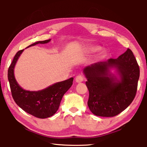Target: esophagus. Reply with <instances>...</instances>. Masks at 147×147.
Returning a JSON list of instances; mask_svg holds the SVG:
<instances>
[{
    "label": "esophagus",
    "instance_id": "esophagus-1",
    "mask_svg": "<svg viewBox=\"0 0 147 147\" xmlns=\"http://www.w3.org/2000/svg\"><path fill=\"white\" fill-rule=\"evenodd\" d=\"M84 80H85V77H84V76L82 75V74H79V75L76 76L75 78V81L77 83L82 82Z\"/></svg>",
    "mask_w": 147,
    "mask_h": 147
}]
</instances>
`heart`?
<instances>
[{
    "mask_svg": "<svg viewBox=\"0 0 147 147\" xmlns=\"http://www.w3.org/2000/svg\"><path fill=\"white\" fill-rule=\"evenodd\" d=\"M100 49V47H99L98 46H90V47H88V51L90 52L93 53L98 51Z\"/></svg>",
    "mask_w": 147,
    "mask_h": 147,
    "instance_id": "b5f03b06",
    "label": "heart"
}]
</instances>
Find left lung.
<instances>
[{
    "mask_svg": "<svg viewBox=\"0 0 147 147\" xmlns=\"http://www.w3.org/2000/svg\"><path fill=\"white\" fill-rule=\"evenodd\" d=\"M115 67L120 75L119 81L110 73ZM89 91L88 105L93 114L114 117L128 107L135 98L140 77V67L129 49L117 59L98 62L84 69Z\"/></svg>",
    "mask_w": 147,
    "mask_h": 147,
    "instance_id": "1",
    "label": "left lung"
}]
</instances>
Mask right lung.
Here are the masks:
<instances>
[{
    "label": "right lung",
    "instance_id": "right-lung-1",
    "mask_svg": "<svg viewBox=\"0 0 147 147\" xmlns=\"http://www.w3.org/2000/svg\"><path fill=\"white\" fill-rule=\"evenodd\" d=\"M50 41L51 39L36 42L28 47ZM23 51V49L16 54L8 69L7 76L12 98L19 107L33 116L40 119L51 117L57 111L64 93L73 85V78L54 84L41 91L30 92L23 90L18 85L14 76L15 64Z\"/></svg>",
    "mask_w": 147,
    "mask_h": 147
}]
</instances>
